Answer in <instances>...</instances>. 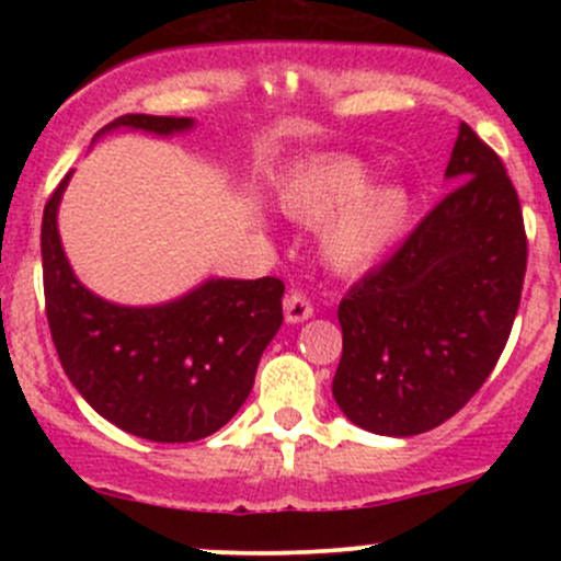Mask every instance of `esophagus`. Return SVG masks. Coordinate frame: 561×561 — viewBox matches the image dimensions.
Instances as JSON below:
<instances>
[{
  "mask_svg": "<svg viewBox=\"0 0 561 561\" xmlns=\"http://www.w3.org/2000/svg\"><path fill=\"white\" fill-rule=\"evenodd\" d=\"M312 304H309V298L304 296V293H290V296L285 298V320L287 322H304L312 317Z\"/></svg>",
  "mask_w": 561,
  "mask_h": 561,
  "instance_id": "obj_1",
  "label": "esophagus"
}]
</instances>
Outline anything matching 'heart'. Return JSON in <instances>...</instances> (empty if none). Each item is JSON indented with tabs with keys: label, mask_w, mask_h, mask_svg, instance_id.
<instances>
[{
	"label": "heart",
	"mask_w": 561,
	"mask_h": 561,
	"mask_svg": "<svg viewBox=\"0 0 561 561\" xmlns=\"http://www.w3.org/2000/svg\"><path fill=\"white\" fill-rule=\"evenodd\" d=\"M375 179L364 160L328 157L282 181V211L301 225H320V260L336 274L358 276L380 265L415 217V197L404 184Z\"/></svg>",
	"instance_id": "b5f03b06"
}]
</instances>
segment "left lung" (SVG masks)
Instances as JSON below:
<instances>
[{"label": "left lung", "instance_id": "8db88e82", "mask_svg": "<svg viewBox=\"0 0 561 561\" xmlns=\"http://www.w3.org/2000/svg\"><path fill=\"white\" fill-rule=\"evenodd\" d=\"M445 179L456 190L339 304L333 399L382 437L454 417L500 360L522 304V203L469 124L458 127Z\"/></svg>", "mask_w": 561, "mask_h": 561}]
</instances>
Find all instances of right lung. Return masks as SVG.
I'll return each instance as SVG.
<instances>
[{"mask_svg":"<svg viewBox=\"0 0 561 561\" xmlns=\"http://www.w3.org/2000/svg\"><path fill=\"white\" fill-rule=\"evenodd\" d=\"M116 129L171 138L195 129L190 116L127 113ZM67 173L43 211V287L61 369L98 415L151 443H195L219 432L254 386L260 355L282 325L285 285L274 276H211L154 307H124L89 290L59 236Z\"/></svg>","mask_w":561,"mask_h":561,"instance_id":"obj_1","label":"right lung"}]
</instances>
